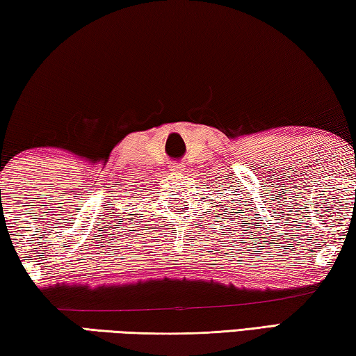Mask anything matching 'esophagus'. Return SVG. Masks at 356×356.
I'll return each mask as SVG.
<instances>
[{
  "instance_id": "obj_1",
  "label": "esophagus",
  "mask_w": 356,
  "mask_h": 356,
  "mask_svg": "<svg viewBox=\"0 0 356 356\" xmlns=\"http://www.w3.org/2000/svg\"><path fill=\"white\" fill-rule=\"evenodd\" d=\"M168 168H170V172L173 173H181L184 170V165L179 164V162H172V164L168 165Z\"/></svg>"
}]
</instances>
